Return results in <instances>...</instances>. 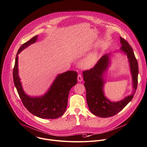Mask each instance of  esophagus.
Instances as JSON below:
<instances>
[{"label":"esophagus","instance_id":"esophagus-1","mask_svg":"<svg viewBox=\"0 0 147 147\" xmlns=\"http://www.w3.org/2000/svg\"><path fill=\"white\" fill-rule=\"evenodd\" d=\"M82 81V76L81 74H79L78 75V81L79 82H81Z\"/></svg>","mask_w":147,"mask_h":147}]
</instances>
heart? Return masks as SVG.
Segmentation results:
<instances>
[{
  "instance_id": "1",
  "label": "heart",
  "mask_w": 147,
  "mask_h": 147,
  "mask_svg": "<svg viewBox=\"0 0 147 147\" xmlns=\"http://www.w3.org/2000/svg\"><path fill=\"white\" fill-rule=\"evenodd\" d=\"M97 61V54L96 53H92L87 56L81 62V66L84 68H88L93 65Z\"/></svg>"
}]
</instances>
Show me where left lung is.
Here are the masks:
<instances>
[{
    "label": "left lung",
    "instance_id": "obj_1",
    "mask_svg": "<svg viewBox=\"0 0 147 147\" xmlns=\"http://www.w3.org/2000/svg\"><path fill=\"white\" fill-rule=\"evenodd\" d=\"M121 51H123L129 59L132 75L133 92L123 100L111 102L104 95L103 88L105 81L103 78L105 71L109 64L110 54L103 55L94 67L83 71L84 86L86 89V101L89 110L96 116L107 118L115 115L120 112L133 99L138 84V67L132 48L128 42L120 37Z\"/></svg>",
    "mask_w": 147,
    "mask_h": 147
}]
</instances>
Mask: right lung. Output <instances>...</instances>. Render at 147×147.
Returning <instances> with one entry per match:
<instances>
[{
	"label": "right lung",
	"mask_w": 147,
	"mask_h": 147,
	"mask_svg": "<svg viewBox=\"0 0 147 147\" xmlns=\"http://www.w3.org/2000/svg\"><path fill=\"white\" fill-rule=\"evenodd\" d=\"M37 38V36H35L20 47L13 69L14 83L24 106L30 113L41 118L55 119L62 116L66 110L69 91L77 82V73L67 71L59 74L50 89L41 97H32L26 94L18 76V55L24 49L35 42Z\"/></svg>",
	"instance_id": "obj_1"
}]
</instances>
